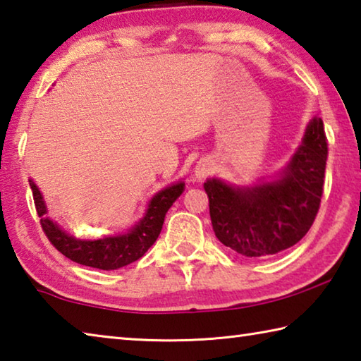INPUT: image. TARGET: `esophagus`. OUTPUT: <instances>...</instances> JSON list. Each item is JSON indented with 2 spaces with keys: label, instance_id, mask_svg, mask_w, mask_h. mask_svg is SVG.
Returning a JSON list of instances; mask_svg holds the SVG:
<instances>
[{
  "label": "esophagus",
  "instance_id": "1",
  "mask_svg": "<svg viewBox=\"0 0 361 361\" xmlns=\"http://www.w3.org/2000/svg\"><path fill=\"white\" fill-rule=\"evenodd\" d=\"M213 170V164L209 162L208 159H200L197 164H195V169H194V175L197 176V178H203V176H207L212 173Z\"/></svg>",
  "mask_w": 361,
  "mask_h": 361
}]
</instances>
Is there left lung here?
Wrapping results in <instances>:
<instances>
[{"instance_id": "1", "label": "left lung", "mask_w": 361, "mask_h": 361, "mask_svg": "<svg viewBox=\"0 0 361 361\" xmlns=\"http://www.w3.org/2000/svg\"><path fill=\"white\" fill-rule=\"evenodd\" d=\"M329 143L324 121L314 118L281 178L254 188L207 180L216 238L249 259L278 254L310 231L324 194Z\"/></svg>"}]
</instances>
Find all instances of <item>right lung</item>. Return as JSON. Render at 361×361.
<instances>
[{"label":"right lung","mask_w":361,"mask_h":361,"mask_svg":"<svg viewBox=\"0 0 361 361\" xmlns=\"http://www.w3.org/2000/svg\"><path fill=\"white\" fill-rule=\"evenodd\" d=\"M30 186L37 216L41 218V227L50 243L72 262L85 267L99 268V270H116V268L126 267L140 259L148 251V247H152L158 240L167 209L172 207V203L180 197L185 189L183 183H176L173 186L162 189L149 202L145 218L128 233L120 235V237L87 241L69 237L54 221L45 218L47 209H45L42 195L32 180H30Z\"/></svg>","instance_id":"obj_1"}]
</instances>
